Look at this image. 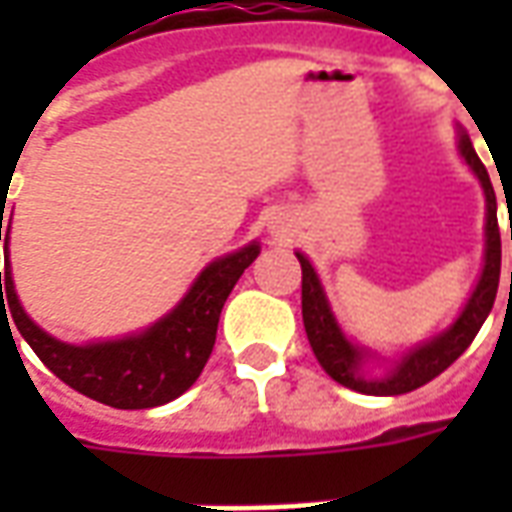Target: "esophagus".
<instances>
[{
	"label": "esophagus",
	"mask_w": 512,
	"mask_h": 512,
	"mask_svg": "<svg viewBox=\"0 0 512 512\" xmlns=\"http://www.w3.org/2000/svg\"><path fill=\"white\" fill-rule=\"evenodd\" d=\"M293 219H290L288 213H277V216H271V222H268V233L274 235V238H288L293 233Z\"/></svg>",
	"instance_id": "34e87169"
}]
</instances>
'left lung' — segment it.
<instances>
[{"instance_id": "1", "label": "left lung", "mask_w": 512, "mask_h": 512, "mask_svg": "<svg viewBox=\"0 0 512 512\" xmlns=\"http://www.w3.org/2000/svg\"><path fill=\"white\" fill-rule=\"evenodd\" d=\"M458 156L463 164L472 169V175L480 180L485 194V249L483 268L477 285L469 293V299L458 312V318L444 329L433 334L425 343L408 348L395 359H386L378 351H370L365 345L354 343L334 315L332 304L326 299V290L318 277V271L304 252H296L301 263V318L307 329L312 351L318 356L321 367L337 384L348 386L362 395H406L411 389H419L433 378L444 373L458 356L472 345L480 332V326L494 307L496 288H499V268H502V238H499V224H496V194L488 178V169L483 167L480 156L474 153L469 134L458 128ZM512 241V230H510ZM512 285V271H510ZM373 366H384V371H373Z\"/></svg>"}]
</instances>
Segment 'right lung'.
I'll use <instances>...</instances> for the list:
<instances>
[{"label": "right lung", "mask_w": 512, "mask_h": 512, "mask_svg": "<svg viewBox=\"0 0 512 512\" xmlns=\"http://www.w3.org/2000/svg\"><path fill=\"white\" fill-rule=\"evenodd\" d=\"M2 216L5 208L0 213V241H5V271H0L2 323L10 329L7 318H13L21 337L54 376L76 392L112 408L164 406L200 378L216 343V326L224 301L241 279L244 268L252 266V260L260 255V244L249 241L230 255L216 257L191 282L186 296L142 332L117 340L73 345L43 332L21 307L10 268V222L2 224ZM5 306L10 316L6 315Z\"/></svg>", "instance_id": "right-lung-1"}]
</instances>
